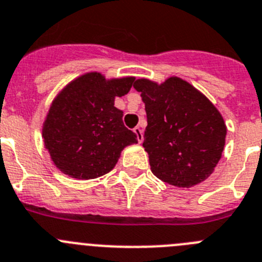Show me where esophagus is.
<instances>
[{
	"instance_id": "34e87169",
	"label": "esophagus",
	"mask_w": 262,
	"mask_h": 262,
	"mask_svg": "<svg viewBox=\"0 0 262 262\" xmlns=\"http://www.w3.org/2000/svg\"><path fill=\"white\" fill-rule=\"evenodd\" d=\"M134 133L137 134V139H138V142L141 143L143 141V132H142V129L139 128V126H136V128H134Z\"/></svg>"
}]
</instances>
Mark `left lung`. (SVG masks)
<instances>
[{
  "label": "left lung",
  "instance_id": "obj_1",
  "mask_svg": "<svg viewBox=\"0 0 262 262\" xmlns=\"http://www.w3.org/2000/svg\"><path fill=\"white\" fill-rule=\"evenodd\" d=\"M133 86L145 102L143 147L151 172L176 187H191L207 180L225 146L226 125L219 110L178 77L160 85L139 79Z\"/></svg>",
  "mask_w": 262,
  "mask_h": 262
}]
</instances>
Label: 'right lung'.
I'll list each match as a JSON object with an SVG mask.
<instances>
[{
  "label": "right lung",
  "instance_id": "add662e5",
  "mask_svg": "<svg viewBox=\"0 0 262 262\" xmlns=\"http://www.w3.org/2000/svg\"><path fill=\"white\" fill-rule=\"evenodd\" d=\"M134 77L106 80L98 72L80 76L54 99L42 137L51 160L64 174L79 180L101 177L116 165L137 134L123 123L115 98L128 94Z\"/></svg>",
  "mask_w": 262,
  "mask_h": 262
}]
</instances>
